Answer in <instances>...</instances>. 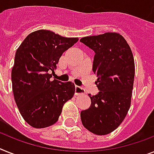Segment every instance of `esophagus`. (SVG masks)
<instances>
[{
    "label": "esophagus",
    "mask_w": 154,
    "mask_h": 154,
    "mask_svg": "<svg viewBox=\"0 0 154 154\" xmlns=\"http://www.w3.org/2000/svg\"><path fill=\"white\" fill-rule=\"evenodd\" d=\"M85 94L84 89L82 88L81 86H75V94L79 95V94Z\"/></svg>",
    "instance_id": "34e87169"
}]
</instances>
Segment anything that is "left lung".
I'll return each instance as SVG.
<instances>
[{
  "label": "left lung",
  "instance_id": "8db88e82",
  "mask_svg": "<svg viewBox=\"0 0 154 154\" xmlns=\"http://www.w3.org/2000/svg\"><path fill=\"white\" fill-rule=\"evenodd\" d=\"M80 42L94 52L93 72L97 76L96 95L81 112L85 128L98 135L113 131L130 109L134 78V61L130 46L117 33L84 37Z\"/></svg>",
  "mask_w": 154,
  "mask_h": 154
}]
</instances>
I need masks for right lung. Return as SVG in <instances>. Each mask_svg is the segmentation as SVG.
Wrapping results in <instances>:
<instances>
[{
  "label": "right lung",
  "instance_id": "1",
  "mask_svg": "<svg viewBox=\"0 0 154 154\" xmlns=\"http://www.w3.org/2000/svg\"><path fill=\"white\" fill-rule=\"evenodd\" d=\"M77 42V38L39 30L29 34L16 50L11 70L14 98L24 120L33 128L55 124L63 104L73 97V82L50 79L62 54Z\"/></svg>",
  "mask_w": 154,
  "mask_h": 154
}]
</instances>
